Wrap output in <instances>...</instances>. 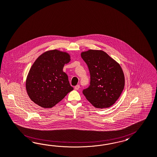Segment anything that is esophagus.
<instances>
[{
	"mask_svg": "<svg viewBox=\"0 0 157 157\" xmlns=\"http://www.w3.org/2000/svg\"><path fill=\"white\" fill-rule=\"evenodd\" d=\"M79 88H80V86L79 85H76V86H75V90H79Z\"/></svg>",
	"mask_w": 157,
	"mask_h": 157,
	"instance_id": "34e87169",
	"label": "esophagus"
}]
</instances>
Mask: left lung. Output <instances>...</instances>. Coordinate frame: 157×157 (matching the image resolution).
Instances as JSON below:
<instances>
[{
  "label": "left lung",
  "mask_w": 157,
  "mask_h": 157,
  "mask_svg": "<svg viewBox=\"0 0 157 157\" xmlns=\"http://www.w3.org/2000/svg\"><path fill=\"white\" fill-rule=\"evenodd\" d=\"M90 75V86L83 94L97 108H109L118 100L123 90L125 79L118 63L102 51L81 53Z\"/></svg>",
  "instance_id": "1"
}]
</instances>
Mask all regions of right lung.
Instances as JSON below:
<instances>
[{
  "instance_id": "right-lung-1",
  "label": "right lung",
  "mask_w": 157,
  "mask_h": 157,
  "mask_svg": "<svg viewBox=\"0 0 157 157\" xmlns=\"http://www.w3.org/2000/svg\"><path fill=\"white\" fill-rule=\"evenodd\" d=\"M70 60L68 53L56 49L45 52L37 59L26 81L28 94L35 104L51 108L74 89L63 71Z\"/></svg>"
}]
</instances>
